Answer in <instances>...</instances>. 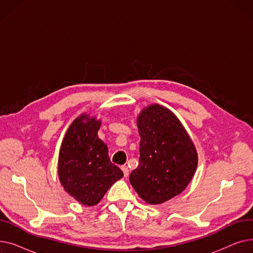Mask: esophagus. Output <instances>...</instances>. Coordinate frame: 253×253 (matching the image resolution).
Masks as SVG:
<instances>
[{
    "instance_id": "esophagus-1",
    "label": "esophagus",
    "mask_w": 253,
    "mask_h": 253,
    "mask_svg": "<svg viewBox=\"0 0 253 253\" xmlns=\"http://www.w3.org/2000/svg\"><path fill=\"white\" fill-rule=\"evenodd\" d=\"M121 169H122V171H123L124 176H125V177H127V176L129 175V169H128V167L124 165V166H122V167H121Z\"/></svg>"
}]
</instances>
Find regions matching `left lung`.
<instances>
[{
  "label": "left lung",
  "mask_w": 253,
  "mask_h": 253,
  "mask_svg": "<svg viewBox=\"0 0 253 253\" xmlns=\"http://www.w3.org/2000/svg\"><path fill=\"white\" fill-rule=\"evenodd\" d=\"M137 127L140 156L130 183L143 201L161 204L187 188L197 169L198 154L178 118L163 105L144 108Z\"/></svg>",
  "instance_id": "obj_1"
}]
</instances>
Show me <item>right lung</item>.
Listing matches in <instances>:
<instances>
[{
	"instance_id": "add662e5",
	"label": "right lung",
	"mask_w": 253,
	"mask_h": 253,
	"mask_svg": "<svg viewBox=\"0 0 253 253\" xmlns=\"http://www.w3.org/2000/svg\"><path fill=\"white\" fill-rule=\"evenodd\" d=\"M100 120L82 114L71 124L58 158L60 183L77 201L94 206L123 172L111 162L106 144L98 137Z\"/></svg>"
}]
</instances>
